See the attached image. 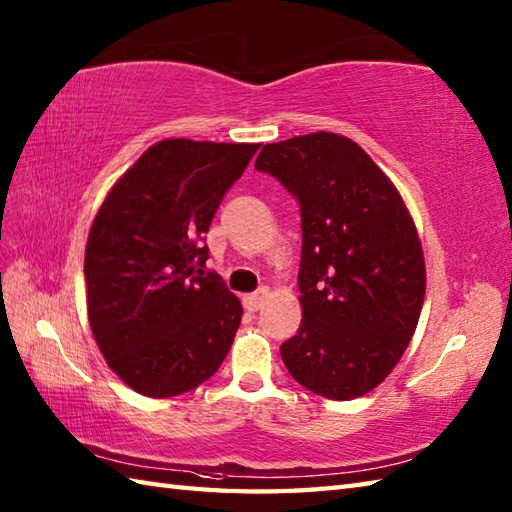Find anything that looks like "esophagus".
Instances as JSON below:
<instances>
[{"mask_svg":"<svg viewBox=\"0 0 512 512\" xmlns=\"http://www.w3.org/2000/svg\"><path fill=\"white\" fill-rule=\"evenodd\" d=\"M268 288H259L257 292H253V295H246L244 297V308L248 310V312H257L259 308L264 306L266 303V299H268Z\"/></svg>","mask_w":512,"mask_h":512,"instance_id":"obj_1","label":"esophagus"}]
</instances>
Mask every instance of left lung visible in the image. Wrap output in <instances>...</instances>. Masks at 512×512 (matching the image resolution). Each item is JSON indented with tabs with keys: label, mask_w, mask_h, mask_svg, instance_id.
<instances>
[{
	"label": "left lung",
	"mask_w": 512,
	"mask_h": 512,
	"mask_svg": "<svg viewBox=\"0 0 512 512\" xmlns=\"http://www.w3.org/2000/svg\"><path fill=\"white\" fill-rule=\"evenodd\" d=\"M301 204L299 332L281 345L312 394L352 400L383 383L420 319L427 273L416 224L354 140L317 132L264 145L255 162Z\"/></svg>",
	"instance_id": "1"
}]
</instances>
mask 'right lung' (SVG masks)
Wrapping results in <instances>:
<instances>
[{"label":"right lung","instance_id":"right-lung-1","mask_svg":"<svg viewBox=\"0 0 512 512\" xmlns=\"http://www.w3.org/2000/svg\"><path fill=\"white\" fill-rule=\"evenodd\" d=\"M257 149L160 140L94 217L85 246L88 319L107 365L138 394L191 391L231 350L244 310L222 277L204 270L202 239Z\"/></svg>","mask_w":512,"mask_h":512}]
</instances>
